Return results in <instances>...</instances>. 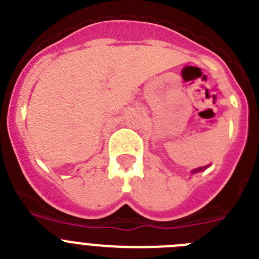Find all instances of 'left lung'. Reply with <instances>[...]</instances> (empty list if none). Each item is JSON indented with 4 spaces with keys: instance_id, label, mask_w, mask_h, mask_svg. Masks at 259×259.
Instances as JSON below:
<instances>
[{
    "instance_id": "obj_1",
    "label": "left lung",
    "mask_w": 259,
    "mask_h": 259,
    "mask_svg": "<svg viewBox=\"0 0 259 259\" xmlns=\"http://www.w3.org/2000/svg\"><path fill=\"white\" fill-rule=\"evenodd\" d=\"M203 168H205V167H200V168H196V170H193V174L197 172V171H202Z\"/></svg>"
}]
</instances>
